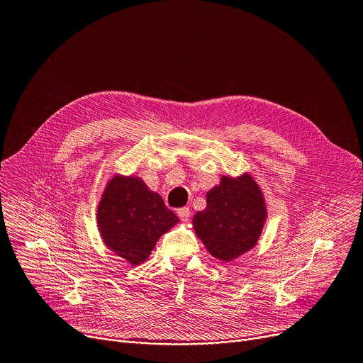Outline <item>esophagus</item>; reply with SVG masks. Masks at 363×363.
Masks as SVG:
<instances>
[{"label":"esophagus","instance_id":"1","mask_svg":"<svg viewBox=\"0 0 363 363\" xmlns=\"http://www.w3.org/2000/svg\"><path fill=\"white\" fill-rule=\"evenodd\" d=\"M177 216L180 217L182 221H187L189 217H191V210L186 208V206H184V208H179L177 210Z\"/></svg>","mask_w":363,"mask_h":363}]
</instances>
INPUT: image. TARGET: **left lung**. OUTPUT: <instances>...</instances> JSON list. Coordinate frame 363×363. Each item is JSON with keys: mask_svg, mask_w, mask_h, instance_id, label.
<instances>
[{"mask_svg": "<svg viewBox=\"0 0 363 363\" xmlns=\"http://www.w3.org/2000/svg\"><path fill=\"white\" fill-rule=\"evenodd\" d=\"M266 216L260 187L248 174L221 177L206 194V208L195 214L194 226L211 255L230 262L257 244Z\"/></svg>", "mask_w": 363, "mask_h": 363, "instance_id": "left-lung-1", "label": "left lung"}]
</instances>
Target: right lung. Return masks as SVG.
I'll list each match as a JSON object with an SVG mask.
<instances>
[{
    "mask_svg": "<svg viewBox=\"0 0 363 363\" xmlns=\"http://www.w3.org/2000/svg\"><path fill=\"white\" fill-rule=\"evenodd\" d=\"M177 221L179 217L167 208L162 198L149 191L139 177L115 176L97 208L105 244L134 266L146 260L158 239Z\"/></svg>",
    "mask_w": 363,
    "mask_h": 363,
    "instance_id": "right-lung-1",
    "label": "right lung"
}]
</instances>
